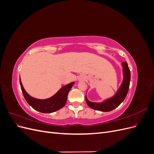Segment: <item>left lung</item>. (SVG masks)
<instances>
[{
	"label": "left lung",
	"mask_w": 154,
	"mask_h": 154,
	"mask_svg": "<svg viewBox=\"0 0 154 154\" xmlns=\"http://www.w3.org/2000/svg\"><path fill=\"white\" fill-rule=\"evenodd\" d=\"M122 64L123 67V80L118 90L116 91L114 95L101 102H93L88 100L86 94V103L91 109L101 112H110L117 108L124 101L125 97L127 95L129 88L130 71L127 62H123Z\"/></svg>",
	"instance_id": "1"
}]
</instances>
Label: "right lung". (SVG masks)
I'll use <instances>...</instances> for the list:
<instances>
[{"label": "right lung", "instance_id": "obj_1", "mask_svg": "<svg viewBox=\"0 0 154 154\" xmlns=\"http://www.w3.org/2000/svg\"><path fill=\"white\" fill-rule=\"evenodd\" d=\"M21 89L26 101L35 110L42 113H52L62 109L66 105L67 95L74 82L62 87L55 94L47 99H38L32 97L24 89L20 78Z\"/></svg>", "mask_w": 154, "mask_h": 154}]
</instances>
